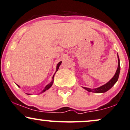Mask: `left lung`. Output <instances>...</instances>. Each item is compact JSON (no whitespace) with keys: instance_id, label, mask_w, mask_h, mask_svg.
Segmentation results:
<instances>
[{"instance_id":"1","label":"left lung","mask_w":130,"mask_h":130,"mask_svg":"<svg viewBox=\"0 0 130 130\" xmlns=\"http://www.w3.org/2000/svg\"><path fill=\"white\" fill-rule=\"evenodd\" d=\"M120 59H119V56H118V68L117 71H116V74L114 76V77L111 79L108 83L106 84L103 85V86H101V87L96 88V89H89L87 87H83L84 89L87 90L88 92H92L94 93H104V92H107V91L109 90L114 85L116 84V82L117 81L118 79H119V74H120Z\"/></svg>"}]
</instances>
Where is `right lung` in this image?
Listing matches in <instances>:
<instances>
[{
	"mask_svg": "<svg viewBox=\"0 0 130 130\" xmlns=\"http://www.w3.org/2000/svg\"><path fill=\"white\" fill-rule=\"evenodd\" d=\"M61 63H62V62H59V63L57 64V69H56V71H58V70H59V66H60ZM54 75H55V74H54V76H53V79H54ZM53 81L51 82V83H50V84H49L48 85H47V86H46L45 88H44V90H43L42 91V92H45L46 90H48V89H50V88L52 86V85H53ZM18 86V87H19V86ZM28 95H29V94H28Z\"/></svg>",
	"mask_w": 130,
	"mask_h": 130,
	"instance_id": "1",
	"label": "right lung"
}]
</instances>
